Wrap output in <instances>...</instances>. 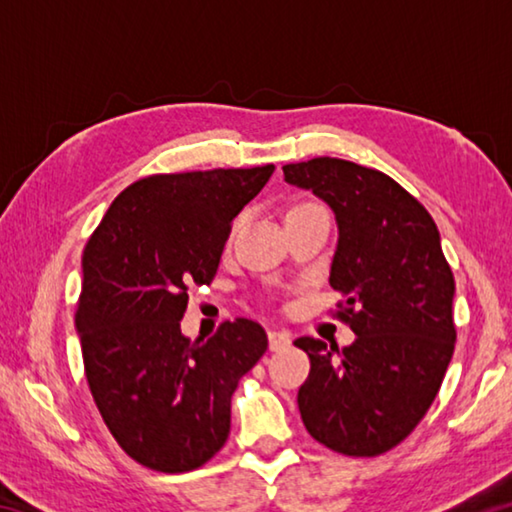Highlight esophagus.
Masks as SVG:
<instances>
[{
	"instance_id": "1",
	"label": "esophagus",
	"mask_w": 512,
	"mask_h": 512,
	"mask_svg": "<svg viewBox=\"0 0 512 512\" xmlns=\"http://www.w3.org/2000/svg\"><path fill=\"white\" fill-rule=\"evenodd\" d=\"M289 345H291L289 332H280V329H271V332H268V348H271L273 352L289 348Z\"/></svg>"
}]
</instances>
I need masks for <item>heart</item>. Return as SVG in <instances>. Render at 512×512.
<instances>
[{"label": "heart", "mask_w": 512, "mask_h": 512, "mask_svg": "<svg viewBox=\"0 0 512 512\" xmlns=\"http://www.w3.org/2000/svg\"><path fill=\"white\" fill-rule=\"evenodd\" d=\"M311 207H320V205H318V203H314V201H300V203H296V205L291 207V210L287 212V216H289V214H296V212H302V210H311ZM241 223H244V214H239V216H237L235 223H232V230H237Z\"/></svg>", "instance_id": "b5f03b06"}]
</instances>
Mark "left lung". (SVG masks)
I'll list each match as a JSON object with an SVG mask.
<instances>
[{
    "label": "left lung",
    "instance_id": "8db88e82",
    "mask_svg": "<svg viewBox=\"0 0 512 512\" xmlns=\"http://www.w3.org/2000/svg\"><path fill=\"white\" fill-rule=\"evenodd\" d=\"M282 171L336 214L329 284L343 300L334 314L357 334L343 350L293 341L311 363L300 418L332 452L379 456L418 427L443 384L456 343L454 273L431 214L386 173L339 158Z\"/></svg>",
    "mask_w": 512,
    "mask_h": 512
}]
</instances>
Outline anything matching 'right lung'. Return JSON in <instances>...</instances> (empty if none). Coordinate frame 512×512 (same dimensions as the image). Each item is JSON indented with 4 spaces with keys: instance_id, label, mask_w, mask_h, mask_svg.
Returning <instances> with one entry per match:
<instances>
[{
    "instance_id": "add662e5",
    "label": "right lung",
    "mask_w": 512,
    "mask_h": 512,
    "mask_svg": "<svg viewBox=\"0 0 512 512\" xmlns=\"http://www.w3.org/2000/svg\"><path fill=\"white\" fill-rule=\"evenodd\" d=\"M275 167L153 173L108 207L83 250L74 323L90 393L119 447L158 472L205 465L230 433V397L268 348L264 327L180 332L189 289L210 284L232 219Z\"/></svg>"
}]
</instances>
